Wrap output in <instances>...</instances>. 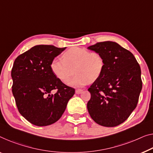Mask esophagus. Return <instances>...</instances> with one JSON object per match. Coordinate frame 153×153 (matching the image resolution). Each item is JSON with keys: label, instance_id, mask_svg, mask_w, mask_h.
<instances>
[{"label": "esophagus", "instance_id": "obj_1", "mask_svg": "<svg viewBox=\"0 0 153 153\" xmlns=\"http://www.w3.org/2000/svg\"><path fill=\"white\" fill-rule=\"evenodd\" d=\"M82 91H83V90H82V89H77V90H76V93H77V94H80Z\"/></svg>", "mask_w": 153, "mask_h": 153}]
</instances>
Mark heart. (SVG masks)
<instances>
[{"instance_id": "obj_1", "label": "heart", "mask_w": 153, "mask_h": 153, "mask_svg": "<svg viewBox=\"0 0 153 153\" xmlns=\"http://www.w3.org/2000/svg\"><path fill=\"white\" fill-rule=\"evenodd\" d=\"M62 58V60H52L50 67L57 78L66 84L69 83L75 72L77 74L71 82L72 85L80 86L93 82L100 78L105 68L103 56L85 48H71Z\"/></svg>"}]
</instances>
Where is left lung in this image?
<instances>
[{"label": "left lung", "instance_id": "1", "mask_svg": "<svg viewBox=\"0 0 153 153\" xmlns=\"http://www.w3.org/2000/svg\"><path fill=\"white\" fill-rule=\"evenodd\" d=\"M88 49L100 53L105 62L102 76L88 89V113L101 126H118L137 104L142 88L140 66L131 52L115 42H97Z\"/></svg>", "mask_w": 153, "mask_h": 153}]
</instances>
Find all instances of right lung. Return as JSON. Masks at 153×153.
<instances>
[{"instance_id": "add662e5", "label": "right lung", "mask_w": 153, "mask_h": 153, "mask_svg": "<svg viewBox=\"0 0 153 153\" xmlns=\"http://www.w3.org/2000/svg\"><path fill=\"white\" fill-rule=\"evenodd\" d=\"M65 49L36 45L18 56L13 63L12 93L18 110L36 126H45L56 122L75 94V88L57 78L50 67L55 57ZM53 90L56 91L54 94L51 93Z\"/></svg>"}]
</instances>
